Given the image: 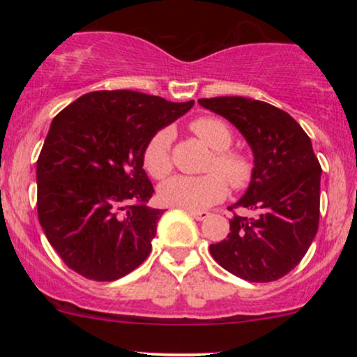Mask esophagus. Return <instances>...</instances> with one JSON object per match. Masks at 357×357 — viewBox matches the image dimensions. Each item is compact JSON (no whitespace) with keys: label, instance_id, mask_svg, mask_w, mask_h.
Here are the masks:
<instances>
[{"label":"esophagus","instance_id":"obj_1","mask_svg":"<svg viewBox=\"0 0 357 357\" xmlns=\"http://www.w3.org/2000/svg\"><path fill=\"white\" fill-rule=\"evenodd\" d=\"M188 213H190V215L192 216V218L198 220V221L206 220L208 216H210V213H208V211H195V210H188Z\"/></svg>","mask_w":357,"mask_h":357}]
</instances>
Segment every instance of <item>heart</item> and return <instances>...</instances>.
<instances>
[{
	"label": "heart",
	"instance_id": "b5f03b06",
	"mask_svg": "<svg viewBox=\"0 0 357 357\" xmlns=\"http://www.w3.org/2000/svg\"><path fill=\"white\" fill-rule=\"evenodd\" d=\"M190 129L213 151L210 161L204 167L208 174L198 178L174 176L167 179L159 186V199L167 206L199 211L227 198L228 184L224 181L225 178L235 190L247 186L252 179L253 165L248 155L230 149L233 132L221 119L199 117L191 122ZM171 141H173V132L169 129H161L147 141L144 147L142 165L155 179L166 178L173 169Z\"/></svg>",
	"mask_w": 357,
	"mask_h": 357
}]
</instances>
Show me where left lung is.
<instances>
[{
  "mask_svg": "<svg viewBox=\"0 0 357 357\" xmlns=\"http://www.w3.org/2000/svg\"><path fill=\"white\" fill-rule=\"evenodd\" d=\"M199 105L230 121L253 153L248 190L230 210V233L210 245L213 258L248 282L282 278L312 243L319 228L321 165L298 122L282 109L247 97L199 99Z\"/></svg>",
  "mask_w": 357,
  "mask_h": 357,
  "instance_id": "left-lung-1",
  "label": "left lung"
}]
</instances>
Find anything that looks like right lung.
Returning a JSON list of instances; mask_svg holds the SVG:
<instances>
[{
  "instance_id": "right-lung-1",
  "label": "right lung",
  "mask_w": 357,
  "mask_h": 357,
  "mask_svg": "<svg viewBox=\"0 0 357 357\" xmlns=\"http://www.w3.org/2000/svg\"><path fill=\"white\" fill-rule=\"evenodd\" d=\"M195 104L132 90L85 93L52 121L36 161V208L68 268L110 282L146 260L162 210L142 169L151 137Z\"/></svg>"
}]
</instances>
